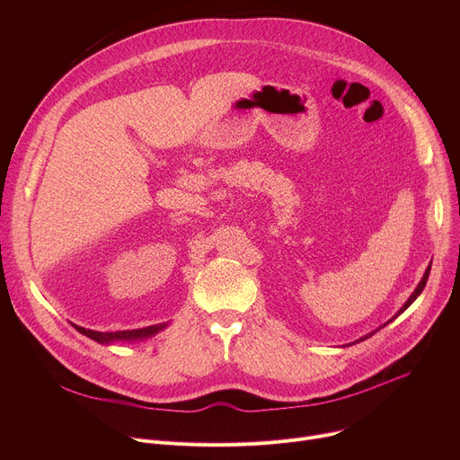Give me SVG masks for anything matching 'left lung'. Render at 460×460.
<instances>
[{"mask_svg": "<svg viewBox=\"0 0 460 460\" xmlns=\"http://www.w3.org/2000/svg\"><path fill=\"white\" fill-rule=\"evenodd\" d=\"M429 272H430V267H429V269H427V270H425V274H423V278H421V281H420V283H418V287H416V291H414V293H412V295H410V298H408V300H406V302H404V305H402V307H401V309H399V311H397V313H395V317H394V319H397V317H399V315H401V313H402V311H404V309H406V307H408V305H410V304H412V302H414V300H416V298H418V296H420V295H421V291H423V288H425V283H427V279H429ZM394 319H390V321H388V323H385V324H390V323H392V321H394ZM385 324H382V326H380V328H384V326H385ZM380 328H376V330H375V332H378V330H380ZM375 332H371V333H367V335H366V337H361V340H359V341H364V340H367V337H371V335H373V333H375ZM354 343H358V341H354Z\"/></svg>", "mask_w": 460, "mask_h": 460, "instance_id": "left-lung-1", "label": "left lung"}]
</instances>
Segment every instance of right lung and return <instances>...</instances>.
Returning <instances> with one entry per match:
<instances>
[{"mask_svg": "<svg viewBox=\"0 0 460 460\" xmlns=\"http://www.w3.org/2000/svg\"><path fill=\"white\" fill-rule=\"evenodd\" d=\"M75 326L80 333L91 337L93 341L102 343V345H110L113 341H136V340H147V337H153L155 333H158L160 330H164L167 324H155V326H147V328H137V330H123V332H94V330H85L82 326Z\"/></svg>", "mask_w": 460, "mask_h": 460, "instance_id": "1", "label": "right lung"}]
</instances>
